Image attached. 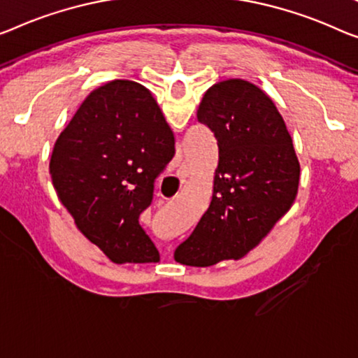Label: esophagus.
Returning a JSON list of instances; mask_svg holds the SVG:
<instances>
[{
    "mask_svg": "<svg viewBox=\"0 0 358 358\" xmlns=\"http://www.w3.org/2000/svg\"><path fill=\"white\" fill-rule=\"evenodd\" d=\"M189 175V169H188V165H186V162H183V161H180V165H178V170H177V177L180 178V181L181 183H183L185 181V178L188 177Z\"/></svg>",
    "mask_w": 358,
    "mask_h": 358,
    "instance_id": "34e87169",
    "label": "esophagus"
}]
</instances>
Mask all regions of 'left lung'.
<instances>
[{"mask_svg": "<svg viewBox=\"0 0 358 358\" xmlns=\"http://www.w3.org/2000/svg\"><path fill=\"white\" fill-rule=\"evenodd\" d=\"M197 119L217 138L218 164L210 204L173 257L212 266L262 243L296 199L301 165L275 103L248 80L212 85Z\"/></svg>", "mask_w": 358, "mask_h": 358, "instance_id": "1", "label": "left lung"}]
</instances>
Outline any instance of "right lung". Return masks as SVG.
<instances>
[{
  "mask_svg": "<svg viewBox=\"0 0 358 358\" xmlns=\"http://www.w3.org/2000/svg\"><path fill=\"white\" fill-rule=\"evenodd\" d=\"M173 156V131L152 93L112 80L93 90L64 128L50 175L78 230L112 262L152 264L161 255L138 218Z\"/></svg>",
  "mask_w": 358,
  "mask_h": 358,
  "instance_id": "1",
  "label": "right lung"
}]
</instances>
